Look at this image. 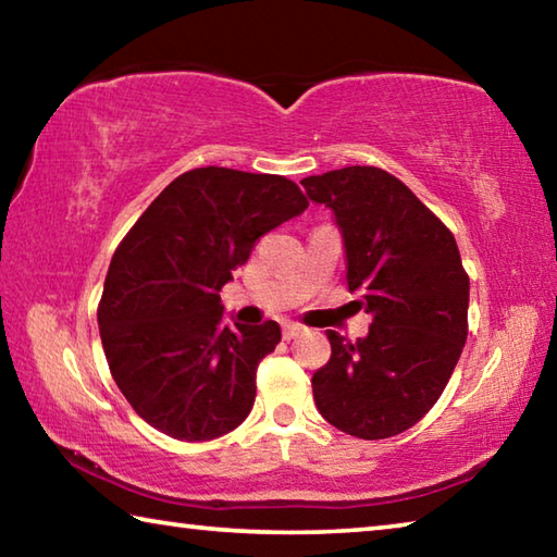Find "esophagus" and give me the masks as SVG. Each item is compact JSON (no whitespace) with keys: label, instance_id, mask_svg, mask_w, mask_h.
Segmentation results:
<instances>
[{"label":"esophagus","instance_id":"esophagus-1","mask_svg":"<svg viewBox=\"0 0 557 557\" xmlns=\"http://www.w3.org/2000/svg\"><path fill=\"white\" fill-rule=\"evenodd\" d=\"M299 332H301V326H299V324H292V322H287L285 326H282V336H285L287 342H289V338H295Z\"/></svg>","mask_w":557,"mask_h":557}]
</instances>
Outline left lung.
Here are the masks:
<instances>
[{
	"label": "left lung",
	"instance_id": "left-lung-1",
	"mask_svg": "<svg viewBox=\"0 0 557 557\" xmlns=\"http://www.w3.org/2000/svg\"><path fill=\"white\" fill-rule=\"evenodd\" d=\"M342 233L346 282L373 317L312 375L317 410L346 435L385 440L412 428L445 391L467 342L469 277L455 235L400 178L344 166L301 178Z\"/></svg>",
	"mask_w": 557,
	"mask_h": 557
}]
</instances>
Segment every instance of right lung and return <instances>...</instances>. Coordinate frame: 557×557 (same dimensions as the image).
<instances>
[{"label": "right lung", "mask_w": 557, "mask_h": 557, "mask_svg": "<svg viewBox=\"0 0 557 557\" xmlns=\"http://www.w3.org/2000/svg\"><path fill=\"white\" fill-rule=\"evenodd\" d=\"M305 209L285 176L201 166L176 176L117 245L98 326L112 379L149 425L206 442L248 418L256 371L282 332L228 324L219 292L260 235Z\"/></svg>", "instance_id": "1"}]
</instances>
